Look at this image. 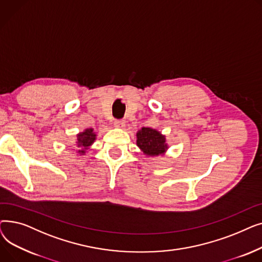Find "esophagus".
<instances>
[{
  "mask_svg": "<svg viewBox=\"0 0 262 262\" xmlns=\"http://www.w3.org/2000/svg\"><path fill=\"white\" fill-rule=\"evenodd\" d=\"M114 124H115L116 127H118V128H123L124 126H125V121H124V120H116V121L114 122Z\"/></svg>",
  "mask_w": 262,
  "mask_h": 262,
  "instance_id": "1",
  "label": "esophagus"
}]
</instances>
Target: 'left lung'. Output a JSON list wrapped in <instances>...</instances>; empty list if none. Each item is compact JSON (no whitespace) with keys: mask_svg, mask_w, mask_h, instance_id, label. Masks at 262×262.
<instances>
[{"mask_svg":"<svg viewBox=\"0 0 262 262\" xmlns=\"http://www.w3.org/2000/svg\"><path fill=\"white\" fill-rule=\"evenodd\" d=\"M137 145L147 156H158L166 152V138L156 129L142 127L137 133Z\"/></svg>","mask_w":262,"mask_h":262,"instance_id":"left-lung-1","label":"left lung"}]
</instances>
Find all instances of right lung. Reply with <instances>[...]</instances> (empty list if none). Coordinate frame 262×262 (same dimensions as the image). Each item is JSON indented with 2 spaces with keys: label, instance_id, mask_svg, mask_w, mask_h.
<instances>
[{
  "label": "right lung",
  "instance_id": "right-lung-1",
  "mask_svg": "<svg viewBox=\"0 0 262 262\" xmlns=\"http://www.w3.org/2000/svg\"><path fill=\"white\" fill-rule=\"evenodd\" d=\"M95 133L92 128H87L82 133H79L77 135V147H79L78 153L85 154L86 150L89 148V146L94 142L95 140Z\"/></svg>",
  "mask_w": 262,
  "mask_h": 262
}]
</instances>
